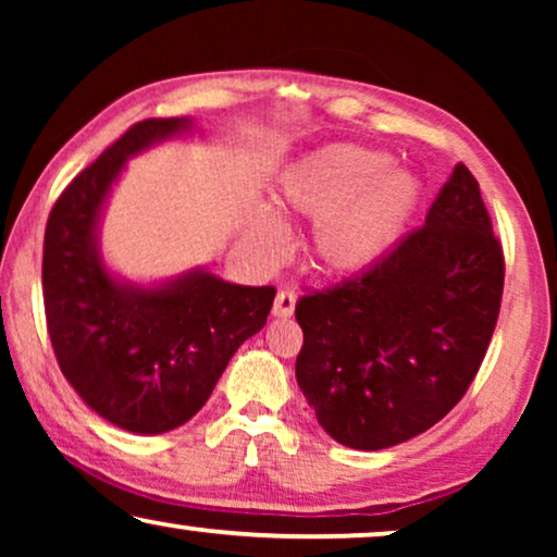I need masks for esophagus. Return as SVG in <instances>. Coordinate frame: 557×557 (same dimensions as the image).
<instances>
[{
    "mask_svg": "<svg viewBox=\"0 0 557 557\" xmlns=\"http://www.w3.org/2000/svg\"><path fill=\"white\" fill-rule=\"evenodd\" d=\"M294 307H296V294L294 292H278L276 301H273L271 314L278 317V319H286V317L294 314Z\"/></svg>",
    "mask_w": 557,
    "mask_h": 557,
    "instance_id": "34e87169",
    "label": "esophagus"
}]
</instances>
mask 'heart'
I'll return each mask as SVG.
<instances>
[{
  "instance_id": "1",
  "label": "heart",
  "mask_w": 557,
  "mask_h": 557,
  "mask_svg": "<svg viewBox=\"0 0 557 557\" xmlns=\"http://www.w3.org/2000/svg\"><path fill=\"white\" fill-rule=\"evenodd\" d=\"M423 200V182L393 166L387 151L330 144L281 172L273 205L281 215L311 220L309 256L326 276H360L398 246ZM248 238L276 258L284 233L276 218L256 212Z\"/></svg>"
}]
</instances>
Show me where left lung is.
<instances>
[{
    "instance_id": "8db88e82",
    "label": "left lung",
    "mask_w": 557,
    "mask_h": 557,
    "mask_svg": "<svg viewBox=\"0 0 557 557\" xmlns=\"http://www.w3.org/2000/svg\"><path fill=\"white\" fill-rule=\"evenodd\" d=\"M505 258L479 182L454 166L421 231L377 265L301 296L296 383L342 446L429 431L469 391L497 324Z\"/></svg>"
}]
</instances>
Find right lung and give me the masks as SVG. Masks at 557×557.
Returning a JSON list of instances; mask_svg holds the SVG:
<instances>
[{
	"mask_svg": "<svg viewBox=\"0 0 557 557\" xmlns=\"http://www.w3.org/2000/svg\"><path fill=\"white\" fill-rule=\"evenodd\" d=\"M197 132L193 116L139 121L65 187L45 227V317L60 370L94 413L141 436L180 429L208 403L276 296L202 265L141 284L103 258V212L128 159Z\"/></svg>",
	"mask_w": 557,
	"mask_h": 557,
	"instance_id": "right-lung-1",
	"label": "right lung"
}]
</instances>
